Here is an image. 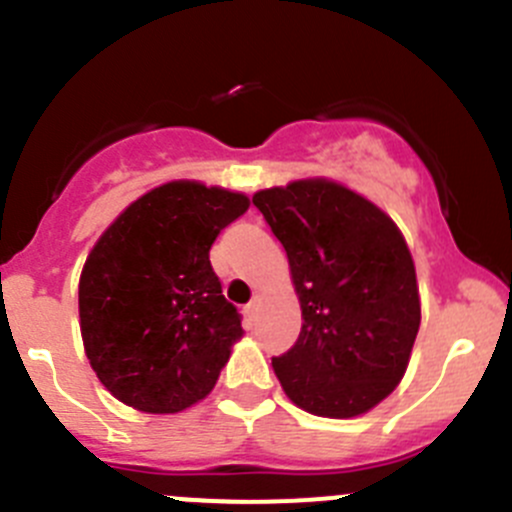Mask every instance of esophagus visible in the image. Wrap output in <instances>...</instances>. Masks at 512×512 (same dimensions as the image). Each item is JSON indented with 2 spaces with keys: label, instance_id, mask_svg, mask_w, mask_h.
I'll use <instances>...</instances> for the list:
<instances>
[{
  "label": "esophagus",
  "instance_id": "obj_1",
  "mask_svg": "<svg viewBox=\"0 0 512 512\" xmlns=\"http://www.w3.org/2000/svg\"><path fill=\"white\" fill-rule=\"evenodd\" d=\"M257 309H260V302H257V299H252V302L245 307V314H247V319H250V322L257 317Z\"/></svg>",
  "mask_w": 512,
  "mask_h": 512
}]
</instances>
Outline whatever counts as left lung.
I'll list each match as a JSON object with an SVG mask.
<instances>
[{
	"mask_svg": "<svg viewBox=\"0 0 512 512\" xmlns=\"http://www.w3.org/2000/svg\"><path fill=\"white\" fill-rule=\"evenodd\" d=\"M282 242L302 307L294 347L272 359L299 409L354 418L404 379L421 324L416 267L394 220L327 178L252 195Z\"/></svg>",
	"mask_w": 512,
	"mask_h": 512,
	"instance_id": "8db88e82",
	"label": "left lung"
}]
</instances>
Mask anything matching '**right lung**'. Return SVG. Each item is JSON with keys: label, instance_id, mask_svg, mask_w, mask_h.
<instances>
[{"label": "right lung", "instance_id": "1", "mask_svg": "<svg viewBox=\"0 0 512 512\" xmlns=\"http://www.w3.org/2000/svg\"><path fill=\"white\" fill-rule=\"evenodd\" d=\"M250 198L198 180L158 185L106 227L79 280L81 339L98 381L146 414H178L213 391L242 337L210 265Z\"/></svg>", "mask_w": 512, "mask_h": 512}]
</instances>
